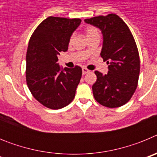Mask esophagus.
<instances>
[{"mask_svg":"<svg viewBox=\"0 0 157 157\" xmlns=\"http://www.w3.org/2000/svg\"><path fill=\"white\" fill-rule=\"evenodd\" d=\"M89 72H90V71L88 70L86 67H82V74L83 75L87 74V73H89Z\"/></svg>","mask_w":157,"mask_h":157,"instance_id":"esophagus-1","label":"esophagus"}]
</instances>
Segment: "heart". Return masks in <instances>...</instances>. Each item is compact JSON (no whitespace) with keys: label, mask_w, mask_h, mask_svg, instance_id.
<instances>
[{"label":"heart","mask_w":157,"mask_h":157,"mask_svg":"<svg viewBox=\"0 0 157 157\" xmlns=\"http://www.w3.org/2000/svg\"><path fill=\"white\" fill-rule=\"evenodd\" d=\"M86 37L88 39H90L94 37H99V32H98V29L96 27H93V26H89L86 29ZM74 38V34H71L69 37V43H71L72 40ZM87 52V50L86 51Z\"/></svg>","instance_id":"b5f03b06"}]
</instances>
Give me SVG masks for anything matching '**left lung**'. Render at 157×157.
<instances>
[{"mask_svg": "<svg viewBox=\"0 0 157 157\" xmlns=\"http://www.w3.org/2000/svg\"><path fill=\"white\" fill-rule=\"evenodd\" d=\"M85 22L101 30L104 36L101 52L109 65L108 74L96 71L93 94L98 103L118 108L127 103L135 92L140 73V57L135 40L125 22L116 14L99 16Z\"/></svg>", "mask_w": 157, "mask_h": 157, "instance_id": "1", "label": "left lung"}]
</instances>
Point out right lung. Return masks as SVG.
<instances>
[{
	"label": "right lung",
	"instance_id": "right-lung-1",
	"mask_svg": "<svg viewBox=\"0 0 157 157\" xmlns=\"http://www.w3.org/2000/svg\"><path fill=\"white\" fill-rule=\"evenodd\" d=\"M80 19L49 16L30 38L27 52L26 80L38 102L50 109H59L73 101L82 77V68L60 70L57 56L68 48L69 37L79 26Z\"/></svg>",
	"mask_w": 157,
	"mask_h": 157
}]
</instances>
